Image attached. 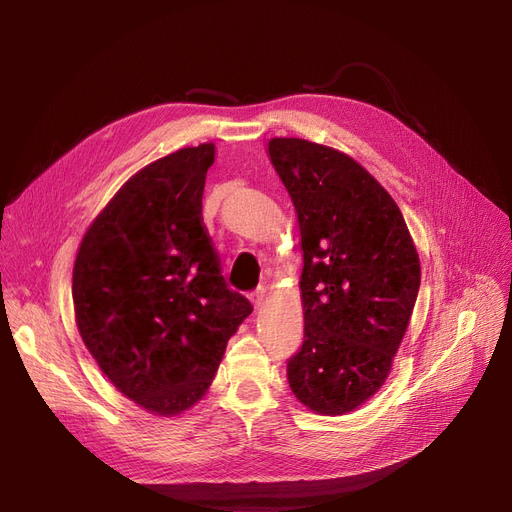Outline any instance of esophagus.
<instances>
[{
    "label": "esophagus",
    "instance_id": "1",
    "mask_svg": "<svg viewBox=\"0 0 512 512\" xmlns=\"http://www.w3.org/2000/svg\"><path fill=\"white\" fill-rule=\"evenodd\" d=\"M265 301H267V292H265V288H259V290H255V292H253L251 303H253V307H255V309H261Z\"/></svg>",
    "mask_w": 512,
    "mask_h": 512
}]
</instances>
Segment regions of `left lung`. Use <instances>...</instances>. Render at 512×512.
<instances>
[{
    "mask_svg": "<svg viewBox=\"0 0 512 512\" xmlns=\"http://www.w3.org/2000/svg\"><path fill=\"white\" fill-rule=\"evenodd\" d=\"M297 211L305 340L288 384L317 415L359 409L388 380L421 263L405 218L357 159L297 137L267 141Z\"/></svg>",
    "mask_w": 512,
    "mask_h": 512,
    "instance_id": "8db88e82",
    "label": "left lung"
}]
</instances>
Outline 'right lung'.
<instances>
[{"label": "right lung", "instance_id": "add662e5", "mask_svg": "<svg viewBox=\"0 0 512 512\" xmlns=\"http://www.w3.org/2000/svg\"><path fill=\"white\" fill-rule=\"evenodd\" d=\"M215 145L130 176L89 224L72 270L80 338L118 392L178 417L207 394L251 303L226 288L201 222Z\"/></svg>", "mask_w": 512, "mask_h": 512}]
</instances>
